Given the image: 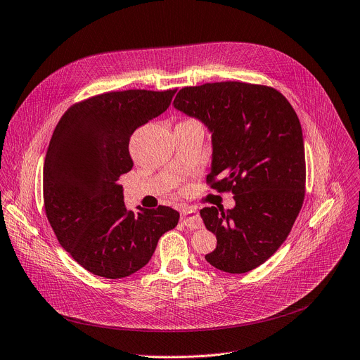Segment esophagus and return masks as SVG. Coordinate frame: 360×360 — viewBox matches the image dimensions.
Here are the masks:
<instances>
[{
	"label": "esophagus",
	"instance_id": "34e87169",
	"mask_svg": "<svg viewBox=\"0 0 360 360\" xmlns=\"http://www.w3.org/2000/svg\"><path fill=\"white\" fill-rule=\"evenodd\" d=\"M181 220H183V224L190 229H198V228L203 226L202 217H200L199 212L195 209L181 210Z\"/></svg>",
	"mask_w": 360,
	"mask_h": 360
}]
</instances>
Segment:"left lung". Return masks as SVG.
I'll list each match as a JSON object with an SVG mask.
<instances>
[{
    "label": "left lung",
    "instance_id": "obj_1",
    "mask_svg": "<svg viewBox=\"0 0 360 360\" xmlns=\"http://www.w3.org/2000/svg\"><path fill=\"white\" fill-rule=\"evenodd\" d=\"M173 105L212 134L207 181L232 190L235 199L228 210H200L217 239L206 261L229 274L259 266L284 243L304 200L306 157L295 110L278 91L243 82L183 88Z\"/></svg>",
    "mask_w": 360,
    "mask_h": 360
}]
</instances>
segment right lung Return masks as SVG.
<instances>
[{
  "label": "right lung",
  "mask_w": 360,
  "mask_h": 360,
  "mask_svg": "<svg viewBox=\"0 0 360 360\" xmlns=\"http://www.w3.org/2000/svg\"><path fill=\"white\" fill-rule=\"evenodd\" d=\"M173 91L108 92L70 106L54 128L43 167V198L59 243L94 275L124 278L151 259L179 212L127 209L120 176L132 169V132L170 106Z\"/></svg>",
  "instance_id": "obj_1"
}]
</instances>
